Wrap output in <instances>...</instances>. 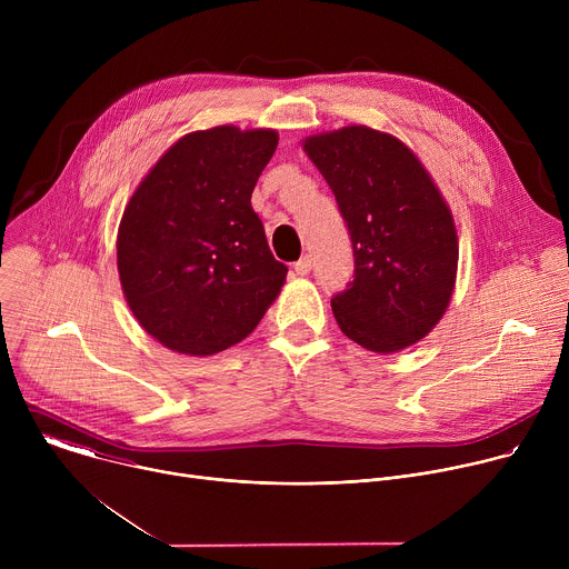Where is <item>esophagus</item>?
I'll list each match as a JSON object with an SVG mask.
<instances>
[{"mask_svg":"<svg viewBox=\"0 0 569 569\" xmlns=\"http://www.w3.org/2000/svg\"><path fill=\"white\" fill-rule=\"evenodd\" d=\"M292 268H295V272H297L299 277H306V274L310 272V268H312V259H310V257H301Z\"/></svg>","mask_w":569,"mask_h":569,"instance_id":"34e87169","label":"esophagus"}]
</instances>
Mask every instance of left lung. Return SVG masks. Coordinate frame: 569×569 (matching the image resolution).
<instances>
[{
    "instance_id": "8db88e82",
    "label": "left lung",
    "mask_w": 569,
    "mask_h": 569,
    "mask_svg": "<svg viewBox=\"0 0 569 569\" xmlns=\"http://www.w3.org/2000/svg\"><path fill=\"white\" fill-rule=\"evenodd\" d=\"M349 227L353 281L331 299L342 333L373 353L426 338L457 279L455 218L419 157L393 134L345 126L303 139Z\"/></svg>"
}]
</instances>
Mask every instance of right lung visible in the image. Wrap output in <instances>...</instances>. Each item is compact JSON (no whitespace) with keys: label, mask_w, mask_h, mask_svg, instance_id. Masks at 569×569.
Returning <instances> with one entry per match:
<instances>
[{"label":"right lung","mask_w":569,"mask_h":569,"mask_svg":"<svg viewBox=\"0 0 569 569\" xmlns=\"http://www.w3.org/2000/svg\"><path fill=\"white\" fill-rule=\"evenodd\" d=\"M277 130L216 126L178 139L134 189L117 233L123 297L141 329L184 356L246 340L279 297V263L252 209Z\"/></svg>","instance_id":"1"}]
</instances>
